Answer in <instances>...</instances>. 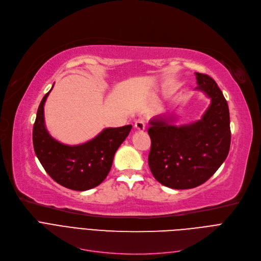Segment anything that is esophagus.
Wrapping results in <instances>:
<instances>
[{
  "mask_svg": "<svg viewBox=\"0 0 261 261\" xmlns=\"http://www.w3.org/2000/svg\"><path fill=\"white\" fill-rule=\"evenodd\" d=\"M135 128L138 130H144L145 129V121L143 119H138L135 122Z\"/></svg>",
  "mask_w": 261,
  "mask_h": 261,
  "instance_id": "obj_1",
  "label": "esophagus"
}]
</instances>
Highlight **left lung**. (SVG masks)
<instances>
[{
	"label": "left lung",
	"instance_id": "1",
	"mask_svg": "<svg viewBox=\"0 0 261 261\" xmlns=\"http://www.w3.org/2000/svg\"><path fill=\"white\" fill-rule=\"evenodd\" d=\"M198 86L211 99L200 120L176 126L175 118L158 117L149 121L151 146L148 165L164 187L188 190L208 180L226 159L231 145L227 102L210 75L195 72Z\"/></svg>",
	"mask_w": 261,
	"mask_h": 261
}]
</instances>
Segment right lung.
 <instances>
[{"instance_id":"obj_1","label":"right lung","mask_w":261,"mask_h":261,"mask_svg":"<svg viewBox=\"0 0 261 261\" xmlns=\"http://www.w3.org/2000/svg\"><path fill=\"white\" fill-rule=\"evenodd\" d=\"M50 90L39 105L34 124L36 155L46 173L59 185L73 191L94 189L109 175L115 152L133 126L104 128L94 139L78 145L61 143L54 139L45 126L44 104Z\"/></svg>"}]
</instances>
